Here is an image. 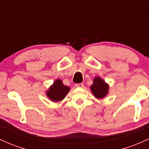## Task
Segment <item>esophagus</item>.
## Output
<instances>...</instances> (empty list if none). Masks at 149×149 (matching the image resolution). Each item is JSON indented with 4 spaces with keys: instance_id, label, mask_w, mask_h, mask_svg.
Masks as SVG:
<instances>
[{
    "instance_id": "obj_1",
    "label": "esophagus",
    "mask_w": 149,
    "mask_h": 149,
    "mask_svg": "<svg viewBox=\"0 0 149 149\" xmlns=\"http://www.w3.org/2000/svg\"><path fill=\"white\" fill-rule=\"evenodd\" d=\"M83 86H84V84H83V83H77V84H76V87H77V88H83Z\"/></svg>"
}]
</instances>
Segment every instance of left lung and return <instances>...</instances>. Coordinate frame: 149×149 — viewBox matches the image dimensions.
Masks as SVG:
<instances>
[{"mask_svg":"<svg viewBox=\"0 0 149 149\" xmlns=\"http://www.w3.org/2000/svg\"><path fill=\"white\" fill-rule=\"evenodd\" d=\"M90 90L96 98L102 99L107 96L109 92V85L100 77H95L93 80V84L90 86Z\"/></svg>","mask_w":149,"mask_h":149,"instance_id":"obj_1","label":"left lung"}]
</instances>
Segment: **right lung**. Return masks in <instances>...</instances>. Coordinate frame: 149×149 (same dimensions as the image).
Wrapping results in <instances>:
<instances>
[{
  "instance_id": "right-lung-1",
  "label": "right lung",
  "mask_w": 149,
  "mask_h": 149,
  "mask_svg": "<svg viewBox=\"0 0 149 149\" xmlns=\"http://www.w3.org/2000/svg\"><path fill=\"white\" fill-rule=\"evenodd\" d=\"M70 88L63 84L60 79H57L46 92V95L52 102H60L69 92Z\"/></svg>"
}]
</instances>
